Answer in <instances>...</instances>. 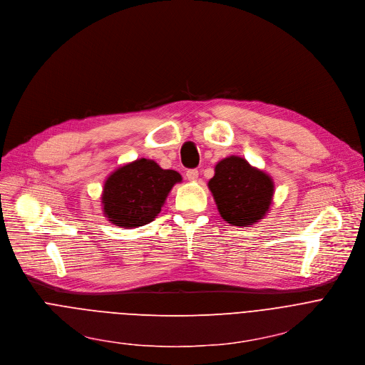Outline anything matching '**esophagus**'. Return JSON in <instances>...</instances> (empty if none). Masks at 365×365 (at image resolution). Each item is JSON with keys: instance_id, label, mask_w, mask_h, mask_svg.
<instances>
[{"instance_id": "1", "label": "esophagus", "mask_w": 365, "mask_h": 365, "mask_svg": "<svg viewBox=\"0 0 365 365\" xmlns=\"http://www.w3.org/2000/svg\"><path fill=\"white\" fill-rule=\"evenodd\" d=\"M187 178L190 181H197L198 180V171L197 170H188L187 171Z\"/></svg>"}]
</instances>
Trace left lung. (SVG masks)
<instances>
[{
    "label": "left lung",
    "instance_id": "8db88e82",
    "mask_svg": "<svg viewBox=\"0 0 365 365\" xmlns=\"http://www.w3.org/2000/svg\"><path fill=\"white\" fill-rule=\"evenodd\" d=\"M207 187L222 219L239 227L262 220L271 210L275 191L269 174L236 155L217 162Z\"/></svg>",
    "mask_w": 365,
    "mask_h": 365
}]
</instances>
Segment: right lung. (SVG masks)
Instances as JSON below:
<instances>
[{
  "mask_svg": "<svg viewBox=\"0 0 365 365\" xmlns=\"http://www.w3.org/2000/svg\"><path fill=\"white\" fill-rule=\"evenodd\" d=\"M180 173L160 168L153 159L139 158L117 167L104 181L101 210L114 226L133 229L155 220Z\"/></svg>",
  "mask_w": 365,
  "mask_h": 365,
  "instance_id": "add662e5",
  "label": "right lung"
}]
</instances>
